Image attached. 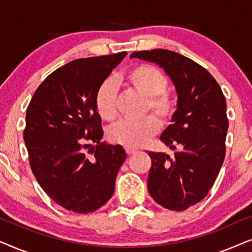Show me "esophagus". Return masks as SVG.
I'll return each instance as SVG.
<instances>
[{"label": "esophagus", "mask_w": 252, "mask_h": 252, "mask_svg": "<svg viewBox=\"0 0 252 252\" xmlns=\"http://www.w3.org/2000/svg\"><path fill=\"white\" fill-rule=\"evenodd\" d=\"M125 151H126L127 155H132V154H134V153H136V149H134V148L126 147V148H125Z\"/></svg>", "instance_id": "obj_1"}]
</instances>
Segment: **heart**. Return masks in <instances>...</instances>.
Instances as JSON below:
<instances>
[{
  "label": "heart",
  "mask_w": 252,
  "mask_h": 252,
  "mask_svg": "<svg viewBox=\"0 0 252 252\" xmlns=\"http://www.w3.org/2000/svg\"><path fill=\"white\" fill-rule=\"evenodd\" d=\"M123 81L146 96L143 115L151 112L156 116H146L139 120H123L109 129L112 142L128 148L142 147L159 129V122L165 125L173 118L177 110V97L167 89V77L159 68L151 64H139L124 75ZM95 108L102 119L113 122L118 115L117 88L111 81L99 85L95 94Z\"/></svg>",
  "instance_id": "b5f03b06"
}]
</instances>
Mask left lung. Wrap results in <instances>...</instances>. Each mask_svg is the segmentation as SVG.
<instances>
[{
	"mask_svg": "<svg viewBox=\"0 0 252 252\" xmlns=\"http://www.w3.org/2000/svg\"><path fill=\"white\" fill-rule=\"evenodd\" d=\"M153 62L170 75L178 109L160 141L173 157L149 151L148 190L158 204L184 211L208 195L225 159L228 119L221 88L208 70L166 49L135 51L130 58Z\"/></svg>",
	"mask_w": 252,
	"mask_h": 252,
	"instance_id": "obj_1",
	"label": "left lung"
}]
</instances>
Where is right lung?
Returning <instances> with one entry per match:
<instances>
[{"mask_svg":"<svg viewBox=\"0 0 252 252\" xmlns=\"http://www.w3.org/2000/svg\"><path fill=\"white\" fill-rule=\"evenodd\" d=\"M126 55L70 62L44 79L27 106L24 141L31 170L46 194L70 211H95L115 191L126 153L119 144L101 143L95 94ZM91 143L98 146L88 158L84 149Z\"/></svg>","mask_w":252,"mask_h":252,"instance_id":"right-lung-1","label":"right lung"}]
</instances>
